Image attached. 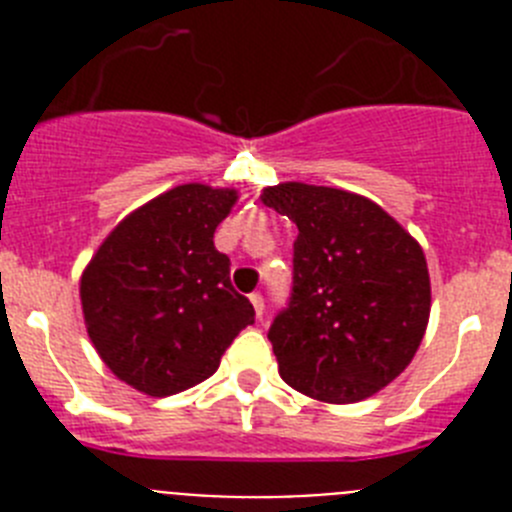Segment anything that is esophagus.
I'll list each match as a JSON object with an SVG mask.
<instances>
[{
	"label": "esophagus",
	"instance_id": "1",
	"mask_svg": "<svg viewBox=\"0 0 512 512\" xmlns=\"http://www.w3.org/2000/svg\"><path fill=\"white\" fill-rule=\"evenodd\" d=\"M251 305L253 310H256V318H264V297H261L259 292H253L251 295Z\"/></svg>",
	"mask_w": 512,
	"mask_h": 512
}]
</instances>
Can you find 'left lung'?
Returning <instances> with one entry per match:
<instances>
[{"label": "left lung", "instance_id": "1", "mask_svg": "<svg viewBox=\"0 0 512 512\" xmlns=\"http://www.w3.org/2000/svg\"><path fill=\"white\" fill-rule=\"evenodd\" d=\"M261 200L297 225L292 295L269 328L279 374L333 405L372 397L423 341L431 315L423 248L361 194L287 182Z\"/></svg>", "mask_w": 512, "mask_h": 512}]
</instances>
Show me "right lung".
Returning <instances> with one entry per match:
<instances>
[{
    "label": "right lung",
    "mask_w": 512,
    "mask_h": 512,
    "mask_svg": "<svg viewBox=\"0 0 512 512\" xmlns=\"http://www.w3.org/2000/svg\"><path fill=\"white\" fill-rule=\"evenodd\" d=\"M238 194L182 184L130 212L81 274V310L97 354L125 384L169 397L217 372L253 305L230 284L215 228Z\"/></svg>",
    "instance_id": "1"
}]
</instances>
